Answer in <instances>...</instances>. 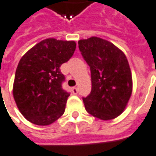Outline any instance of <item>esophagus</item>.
I'll return each mask as SVG.
<instances>
[{
    "label": "esophagus",
    "mask_w": 156,
    "mask_h": 156,
    "mask_svg": "<svg viewBox=\"0 0 156 156\" xmlns=\"http://www.w3.org/2000/svg\"><path fill=\"white\" fill-rule=\"evenodd\" d=\"M72 92H73L74 94H77V92H78V89L76 88V87H72Z\"/></svg>",
    "instance_id": "34e87169"
}]
</instances>
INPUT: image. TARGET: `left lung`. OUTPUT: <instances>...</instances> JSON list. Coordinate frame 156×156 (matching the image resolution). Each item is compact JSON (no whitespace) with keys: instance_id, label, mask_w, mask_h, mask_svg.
<instances>
[{"instance_id":"left-lung-1","label":"left lung","mask_w":156,"mask_h":156,"mask_svg":"<svg viewBox=\"0 0 156 156\" xmlns=\"http://www.w3.org/2000/svg\"><path fill=\"white\" fill-rule=\"evenodd\" d=\"M90 66L92 91L83 98L86 110L109 121L125 110L133 92V77L125 53L109 41L92 36L78 41Z\"/></svg>"}]
</instances>
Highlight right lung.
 Here are the masks:
<instances>
[{
	"mask_svg": "<svg viewBox=\"0 0 156 156\" xmlns=\"http://www.w3.org/2000/svg\"><path fill=\"white\" fill-rule=\"evenodd\" d=\"M74 41L48 38L21 58L15 73L12 94L27 121L48 126L63 115L69 93L62 88L60 66L74 54Z\"/></svg>",
	"mask_w": 156,
	"mask_h": 156,
	"instance_id": "add662e5",
	"label": "right lung"
}]
</instances>
